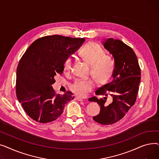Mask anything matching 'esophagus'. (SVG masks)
<instances>
[{
	"label": "esophagus",
	"instance_id": "obj_1",
	"mask_svg": "<svg viewBox=\"0 0 159 159\" xmlns=\"http://www.w3.org/2000/svg\"><path fill=\"white\" fill-rule=\"evenodd\" d=\"M75 99H76L77 101H83V99H82V98H79V97H76V98H75Z\"/></svg>",
	"mask_w": 159,
	"mask_h": 159
}]
</instances>
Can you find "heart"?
Masks as SVG:
<instances>
[{"mask_svg": "<svg viewBox=\"0 0 159 159\" xmlns=\"http://www.w3.org/2000/svg\"><path fill=\"white\" fill-rule=\"evenodd\" d=\"M104 53V50L101 46L93 42L85 44L79 53L82 60L90 65L89 74L100 85L104 84L109 81L114 71L113 58ZM71 68V58H66L63 66L64 72L66 74H69ZM94 87L95 83L91 79H80L75 82L71 86V89L78 97H85Z\"/></svg>", "mask_w": 159, "mask_h": 159, "instance_id": "obj_1", "label": "heart"}]
</instances>
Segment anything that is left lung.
<instances>
[{"instance_id": "1", "label": "left lung", "mask_w": 159, "mask_h": 159, "mask_svg": "<svg viewBox=\"0 0 159 159\" xmlns=\"http://www.w3.org/2000/svg\"><path fill=\"white\" fill-rule=\"evenodd\" d=\"M103 44L115 59L113 80L97 89L96 95H103V98L93 96L88 100L101 106V111L93 120L102 125H110L121 120L135 104L141 73L137 57L131 47L113 38ZM108 94L112 98L110 104L105 102Z\"/></svg>"}]
</instances>
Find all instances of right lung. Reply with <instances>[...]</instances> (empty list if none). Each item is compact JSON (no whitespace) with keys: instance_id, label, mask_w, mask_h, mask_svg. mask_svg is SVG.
<instances>
[{"instance_id":"right-lung-1","label":"right lung","mask_w":159,"mask_h":159,"mask_svg":"<svg viewBox=\"0 0 159 159\" xmlns=\"http://www.w3.org/2000/svg\"><path fill=\"white\" fill-rule=\"evenodd\" d=\"M84 40L48 35L35 40L22 55L16 70V95L33 120L43 124L55 120L65 105L74 98L70 91L57 95L52 85L57 75L63 73L65 60Z\"/></svg>"}]
</instances>
